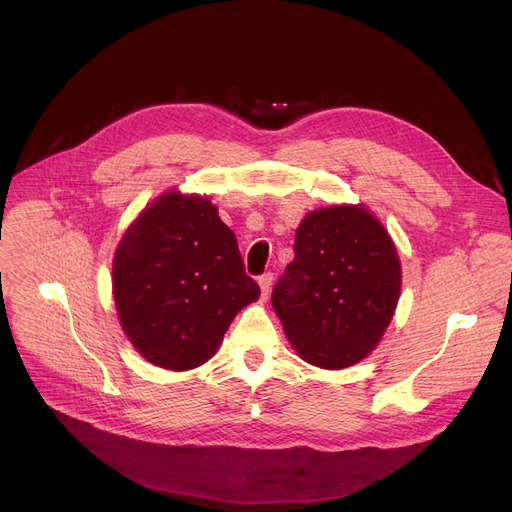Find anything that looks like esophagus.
<instances>
[{"mask_svg":"<svg viewBox=\"0 0 512 512\" xmlns=\"http://www.w3.org/2000/svg\"><path fill=\"white\" fill-rule=\"evenodd\" d=\"M272 284H274V276L272 274H263L259 278V288H261V299H267L270 297V290H272Z\"/></svg>","mask_w":512,"mask_h":512,"instance_id":"obj_1","label":"esophagus"}]
</instances>
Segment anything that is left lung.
I'll list each match as a JSON object with an SVG mask.
<instances>
[{"label": "left lung", "instance_id": "obj_1", "mask_svg": "<svg viewBox=\"0 0 512 512\" xmlns=\"http://www.w3.org/2000/svg\"><path fill=\"white\" fill-rule=\"evenodd\" d=\"M402 284L384 224L363 205L307 213L294 234V261L272 292L288 342L309 365L344 369L380 344Z\"/></svg>", "mask_w": 512, "mask_h": 512}]
</instances>
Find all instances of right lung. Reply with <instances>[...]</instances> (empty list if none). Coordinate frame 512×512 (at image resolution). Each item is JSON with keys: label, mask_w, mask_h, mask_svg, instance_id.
<instances>
[{"label": "right lung", "mask_w": 512, "mask_h": 512, "mask_svg": "<svg viewBox=\"0 0 512 512\" xmlns=\"http://www.w3.org/2000/svg\"><path fill=\"white\" fill-rule=\"evenodd\" d=\"M112 286L130 344L170 371L207 363L236 313L259 299L218 207L180 191L157 197L128 226Z\"/></svg>", "instance_id": "1"}]
</instances>
